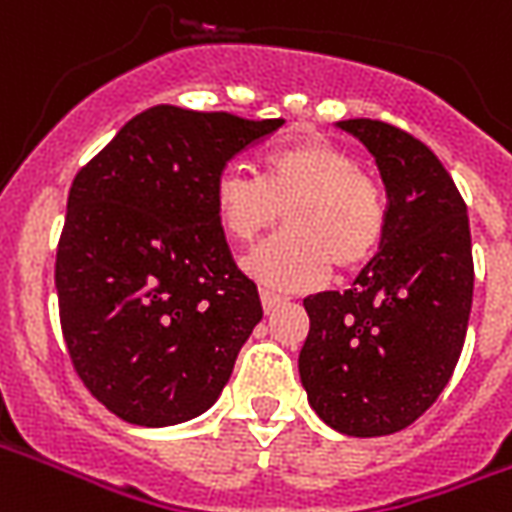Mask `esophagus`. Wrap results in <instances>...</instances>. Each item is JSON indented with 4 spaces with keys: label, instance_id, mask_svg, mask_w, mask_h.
Returning a JSON list of instances; mask_svg holds the SVG:
<instances>
[{
    "label": "esophagus",
    "instance_id": "34e87169",
    "mask_svg": "<svg viewBox=\"0 0 512 512\" xmlns=\"http://www.w3.org/2000/svg\"><path fill=\"white\" fill-rule=\"evenodd\" d=\"M260 303H263L265 314H268V311H273L276 306H282L284 298H282V295H276V292H271V290H260Z\"/></svg>",
    "mask_w": 512,
    "mask_h": 512
}]
</instances>
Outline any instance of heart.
I'll list each match as a JSON object with an SVG mask.
<instances>
[{
    "label": "heart",
    "instance_id": "obj_1",
    "mask_svg": "<svg viewBox=\"0 0 512 512\" xmlns=\"http://www.w3.org/2000/svg\"><path fill=\"white\" fill-rule=\"evenodd\" d=\"M214 214L233 241L247 244L284 212L287 230L244 257V271L279 290H311L330 265L357 271L386 233V201L354 155L325 139L282 144L263 155L260 179L239 166L214 177Z\"/></svg>",
    "mask_w": 512,
    "mask_h": 512
}]
</instances>
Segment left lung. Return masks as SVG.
<instances>
[{
    "label": "left lung",
    "instance_id": "left-lung-1",
    "mask_svg": "<svg viewBox=\"0 0 512 512\" xmlns=\"http://www.w3.org/2000/svg\"><path fill=\"white\" fill-rule=\"evenodd\" d=\"M384 179L386 233L343 292L303 300L298 357L308 405L341 435L381 438L419 419L446 389L473 306L467 206L427 144L381 120H338Z\"/></svg>",
    "mask_w": 512,
    "mask_h": 512
}]
</instances>
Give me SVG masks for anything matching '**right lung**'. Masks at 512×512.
Returning a JSON list of instances; mask_svg holds the SVG:
<instances>
[{"instance_id":"right-lung-1","label":"right lung","mask_w":512,"mask_h":512,"mask_svg":"<svg viewBox=\"0 0 512 512\" xmlns=\"http://www.w3.org/2000/svg\"><path fill=\"white\" fill-rule=\"evenodd\" d=\"M282 126L161 104L74 177L56 255L61 330L77 376L128 424L209 411L263 319L212 187L233 155Z\"/></svg>"}]
</instances>
